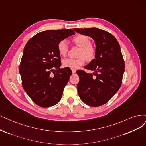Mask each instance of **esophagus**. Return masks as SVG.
Listing matches in <instances>:
<instances>
[{
    "label": "esophagus",
    "mask_w": 146,
    "mask_h": 146,
    "mask_svg": "<svg viewBox=\"0 0 146 146\" xmlns=\"http://www.w3.org/2000/svg\"><path fill=\"white\" fill-rule=\"evenodd\" d=\"M72 73H76V70H75V69H72Z\"/></svg>",
    "instance_id": "esophagus-1"
}]
</instances>
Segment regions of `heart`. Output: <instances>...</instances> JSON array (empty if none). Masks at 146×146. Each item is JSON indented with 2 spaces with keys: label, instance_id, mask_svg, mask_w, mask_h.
Here are the masks:
<instances>
[{
  "label": "heart",
  "instance_id": "1",
  "mask_svg": "<svg viewBox=\"0 0 146 146\" xmlns=\"http://www.w3.org/2000/svg\"><path fill=\"white\" fill-rule=\"evenodd\" d=\"M72 42L75 45L80 47L78 53L79 58L63 59L62 63L64 67L76 69L84 64L85 61L90 62L93 60L96 55V47L92 43L90 42V39L88 36L84 34H78L73 37ZM57 48L59 55L62 56H66L68 51L67 41L66 40L59 41Z\"/></svg>",
  "mask_w": 146,
  "mask_h": 146
}]
</instances>
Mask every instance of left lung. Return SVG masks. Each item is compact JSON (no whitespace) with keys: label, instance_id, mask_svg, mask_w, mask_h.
Returning <instances> with one entry per match:
<instances>
[{"label":"left lung","instance_id":"1","mask_svg":"<svg viewBox=\"0 0 146 146\" xmlns=\"http://www.w3.org/2000/svg\"><path fill=\"white\" fill-rule=\"evenodd\" d=\"M73 30L92 38L96 50L95 58L84 67L94 72L76 71L79 77L77 85L79 96L89 106H101L114 96L122 84L125 61L119 43L114 36L104 30L96 28Z\"/></svg>","mask_w":146,"mask_h":146}]
</instances>
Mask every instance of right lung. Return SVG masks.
Masks as SVG:
<instances>
[{"mask_svg":"<svg viewBox=\"0 0 146 146\" xmlns=\"http://www.w3.org/2000/svg\"><path fill=\"white\" fill-rule=\"evenodd\" d=\"M74 34L70 29L47 30L38 33L26 43L19 72L23 89L37 105L50 107L60 101L72 72L68 67L60 68L57 46L59 41Z\"/></svg>","mask_w":146,"mask_h":146,"instance_id":"1","label":"right lung"}]
</instances>
